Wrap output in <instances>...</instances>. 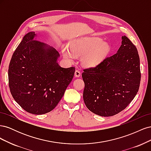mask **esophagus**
Returning a JSON list of instances; mask_svg holds the SVG:
<instances>
[{
	"instance_id": "obj_1",
	"label": "esophagus",
	"mask_w": 151,
	"mask_h": 151,
	"mask_svg": "<svg viewBox=\"0 0 151 151\" xmlns=\"http://www.w3.org/2000/svg\"><path fill=\"white\" fill-rule=\"evenodd\" d=\"M74 76L76 77H79L81 76V72L80 71L76 70L75 71V73H74Z\"/></svg>"
}]
</instances>
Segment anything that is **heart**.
<instances>
[{"instance_id":"heart-1","label":"heart","mask_w":151,"mask_h":151,"mask_svg":"<svg viewBox=\"0 0 151 151\" xmlns=\"http://www.w3.org/2000/svg\"><path fill=\"white\" fill-rule=\"evenodd\" d=\"M70 51L66 47L62 49L63 56L72 62L74 54L81 57V63L84 67L94 68L101 64L111 52V47L108 42L99 38H86L74 41L70 43Z\"/></svg>"}]
</instances>
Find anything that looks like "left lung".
Here are the masks:
<instances>
[{
    "mask_svg": "<svg viewBox=\"0 0 151 151\" xmlns=\"http://www.w3.org/2000/svg\"><path fill=\"white\" fill-rule=\"evenodd\" d=\"M140 58L127 36L116 53L94 68L84 70L83 99L91 111L111 116L123 110L137 93L140 82Z\"/></svg>",
    "mask_w": 151,
    "mask_h": 151,
    "instance_id": "1",
    "label": "left lung"
}]
</instances>
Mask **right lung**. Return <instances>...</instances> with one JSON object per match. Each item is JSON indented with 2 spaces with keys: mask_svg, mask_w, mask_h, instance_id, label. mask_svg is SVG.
<instances>
[{
  "mask_svg": "<svg viewBox=\"0 0 151 151\" xmlns=\"http://www.w3.org/2000/svg\"><path fill=\"white\" fill-rule=\"evenodd\" d=\"M27 33L14 52L8 70L9 86L15 101L27 112L43 115L51 111L64 94L75 68H63L57 50Z\"/></svg>",
  "mask_w": 151,
  "mask_h": 151,
  "instance_id": "right-lung-1",
  "label": "right lung"
}]
</instances>
